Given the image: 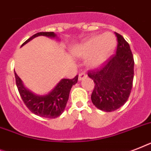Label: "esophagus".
<instances>
[{
    "label": "esophagus",
    "instance_id": "obj_1",
    "mask_svg": "<svg viewBox=\"0 0 151 151\" xmlns=\"http://www.w3.org/2000/svg\"><path fill=\"white\" fill-rule=\"evenodd\" d=\"M87 77V73H85V72H82V73H79V75H78V80L81 81L83 78H85Z\"/></svg>",
    "mask_w": 151,
    "mask_h": 151
}]
</instances>
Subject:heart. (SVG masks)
I'll return each instance as SVG.
<instances>
[{
    "label": "heart",
    "mask_w": 151,
    "mask_h": 151,
    "mask_svg": "<svg viewBox=\"0 0 151 151\" xmlns=\"http://www.w3.org/2000/svg\"><path fill=\"white\" fill-rule=\"evenodd\" d=\"M116 47V37L110 32L91 37L73 48L77 56L88 58L91 67H98L103 64L112 54Z\"/></svg>",
    "instance_id": "heart-1"
}]
</instances>
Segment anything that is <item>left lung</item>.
I'll return each instance as SVG.
<instances>
[{
	"mask_svg": "<svg viewBox=\"0 0 151 151\" xmlns=\"http://www.w3.org/2000/svg\"><path fill=\"white\" fill-rule=\"evenodd\" d=\"M116 53L100 69L89 70L88 75L95 83L92 103L99 110L111 112L123 106L131 93L134 78V59L130 46L121 34Z\"/></svg>",
	"mask_w": 151,
	"mask_h": 151,
	"instance_id": "8db88e82",
	"label": "left lung"
}]
</instances>
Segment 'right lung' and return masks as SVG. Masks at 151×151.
<instances>
[{
	"label": "right lung",
	"instance_id": "add662e5",
	"mask_svg": "<svg viewBox=\"0 0 151 151\" xmlns=\"http://www.w3.org/2000/svg\"><path fill=\"white\" fill-rule=\"evenodd\" d=\"M38 36H45L52 38L57 37L54 32H40L29 37L22 46ZM15 77L18 90L25 105L34 114L47 118H55L63 114L68 101L71 88L78 82V75L73 79L63 78L49 93L38 96L25 88L22 80L16 73H15Z\"/></svg>",
	"mask_w": 151,
	"mask_h": 151
}]
</instances>
